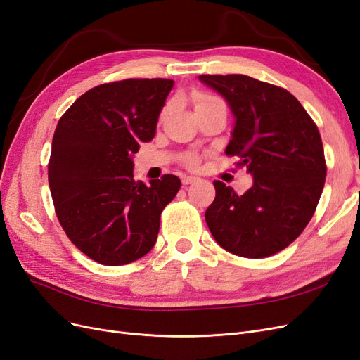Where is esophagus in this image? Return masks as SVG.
Listing matches in <instances>:
<instances>
[{
	"label": "esophagus",
	"instance_id": "1",
	"mask_svg": "<svg viewBox=\"0 0 360 360\" xmlns=\"http://www.w3.org/2000/svg\"><path fill=\"white\" fill-rule=\"evenodd\" d=\"M197 181H200V179L195 177V176H184L181 179V183L184 184V186H188V184H193V183H197Z\"/></svg>",
	"mask_w": 360,
	"mask_h": 360
}]
</instances>
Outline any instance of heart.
Instances as JSON below:
<instances>
[{"label":"heart","instance_id":"heart-1","mask_svg":"<svg viewBox=\"0 0 360 360\" xmlns=\"http://www.w3.org/2000/svg\"><path fill=\"white\" fill-rule=\"evenodd\" d=\"M214 97H212V96H209V94H204V93H197V94H193L192 96V102H193V108H198V106H201V105H204V103H207V102H210V101H213ZM184 163H186L188 167H197L198 165V156H195V155H188L186 158H184Z\"/></svg>","mask_w":360,"mask_h":360}]
</instances>
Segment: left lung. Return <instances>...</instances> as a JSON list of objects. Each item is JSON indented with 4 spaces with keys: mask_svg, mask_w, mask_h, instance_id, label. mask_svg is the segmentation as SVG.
I'll use <instances>...</instances> for the list:
<instances>
[{
    "mask_svg": "<svg viewBox=\"0 0 360 360\" xmlns=\"http://www.w3.org/2000/svg\"><path fill=\"white\" fill-rule=\"evenodd\" d=\"M234 115L225 153L238 156L254 177L237 195L214 181L205 210L214 240L238 257L264 258L292 243L308 225L324 188L321 136L300 102L287 90L246 75H201Z\"/></svg>",
    "mask_w": 360,
    "mask_h": 360,
    "instance_id": "obj_1",
    "label": "left lung"
}]
</instances>
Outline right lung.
<instances>
[{
    "label": "right lung",
    "instance_id": "1",
    "mask_svg": "<svg viewBox=\"0 0 360 360\" xmlns=\"http://www.w3.org/2000/svg\"><path fill=\"white\" fill-rule=\"evenodd\" d=\"M172 79L97 85L64 112L52 138L48 180L72 243L105 266H123L153 249L160 213L180 189L165 174L134 180V155L156 135Z\"/></svg>",
    "mask_w": 360,
    "mask_h": 360
}]
</instances>
